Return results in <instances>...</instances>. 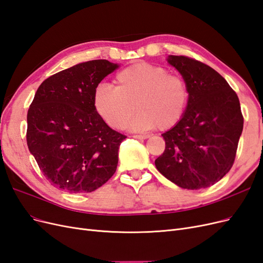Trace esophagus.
<instances>
[{
    "label": "esophagus",
    "mask_w": 263,
    "mask_h": 263,
    "mask_svg": "<svg viewBox=\"0 0 263 263\" xmlns=\"http://www.w3.org/2000/svg\"><path fill=\"white\" fill-rule=\"evenodd\" d=\"M134 137L137 139H147V138H149V135H135Z\"/></svg>",
    "instance_id": "34e87169"
}]
</instances>
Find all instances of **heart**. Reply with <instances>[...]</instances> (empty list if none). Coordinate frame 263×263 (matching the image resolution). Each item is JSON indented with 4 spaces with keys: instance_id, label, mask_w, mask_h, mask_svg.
Listing matches in <instances>:
<instances>
[{
    "instance_id": "1",
    "label": "heart",
    "mask_w": 263,
    "mask_h": 263,
    "mask_svg": "<svg viewBox=\"0 0 263 263\" xmlns=\"http://www.w3.org/2000/svg\"><path fill=\"white\" fill-rule=\"evenodd\" d=\"M115 82L116 87L99 84L93 94L95 110L113 128H123L136 108L139 113L130 123L134 130L156 127L168 130L186 113L190 103L186 80L161 66L136 62L119 71Z\"/></svg>"
}]
</instances>
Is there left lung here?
<instances>
[{"label":"left lung","instance_id":"left-lung-1","mask_svg":"<svg viewBox=\"0 0 263 263\" xmlns=\"http://www.w3.org/2000/svg\"><path fill=\"white\" fill-rule=\"evenodd\" d=\"M168 62L185 79L190 103L182 121L162 134L158 171L182 189L200 190L218 182L232 169L243 116L236 92L217 71L186 55Z\"/></svg>","mask_w":263,"mask_h":263}]
</instances>
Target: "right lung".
Instances as JSON below:
<instances>
[{
  "instance_id": "1",
  "label": "right lung",
  "mask_w": 263,
  "mask_h": 263,
  "mask_svg": "<svg viewBox=\"0 0 263 263\" xmlns=\"http://www.w3.org/2000/svg\"><path fill=\"white\" fill-rule=\"evenodd\" d=\"M118 68L108 60L79 63L39 85L27 113L26 140L51 184L69 193H90L116 171L125 135L95 110V87Z\"/></svg>"
}]
</instances>
